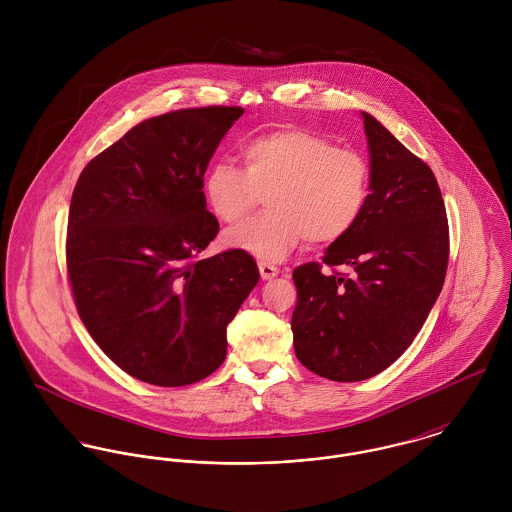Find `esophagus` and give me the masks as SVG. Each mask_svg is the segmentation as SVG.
<instances>
[{
	"instance_id": "34e87169",
	"label": "esophagus",
	"mask_w": 512,
	"mask_h": 512,
	"mask_svg": "<svg viewBox=\"0 0 512 512\" xmlns=\"http://www.w3.org/2000/svg\"><path fill=\"white\" fill-rule=\"evenodd\" d=\"M258 270H260L262 280H272V278H276L280 274V270L276 266L268 264V262H258Z\"/></svg>"
}]
</instances>
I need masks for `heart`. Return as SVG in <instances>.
Listing matches in <instances>:
<instances>
[{
    "mask_svg": "<svg viewBox=\"0 0 512 512\" xmlns=\"http://www.w3.org/2000/svg\"><path fill=\"white\" fill-rule=\"evenodd\" d=\"M244 169L209 165L203 191L222 222L244 219L266 195L268 211L224 232L228 248L264 262H280L305 238L333 244L361 219L370 169L349 147L303 128H278L242 144Z\"/></svg>",
    "mask_w": 512,
    "mask_h": 512,
    "instance_id": "heart-1",
    "label": "heart"
}]
</instances>
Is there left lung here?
Returning a JSON list of instances; mask_svg holds the SVG:
<instances>
[{"instance_id": "8db88e82", "label": "left lung", "mask_w": 512, "mask_h": 512, "mask_svg": "<svg viewBox=\"0 0 512 512\" xmlns=\"http://www.w3.org/2000/svg\"><path fill=\"white\" fill-rule=\"evenodd\" d=\"M365 124L370 183L355 228L333 242L321 274L309 262L293 270V349L311 372L359 382L392 365L414 341L438 299L449 258V228L434 171L374 116Z\"/></svg>"}]
</instances>
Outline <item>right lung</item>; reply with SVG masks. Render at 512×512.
<instances>
[{"label": "right lung", "mask_w": 512, "mask_h": 512, "mask_svg": "<svg viewBox=\"0 0 512 512\" xmlns=\"http://www.w3.org/2000/svg\"><path fill=\"white\" fill-rule=\"evenodd\" d=\"M236 106L149 118L96 155L71 199L67 268L98 347L130 376L185 386L226 357V325L260 280L254 258H199L219 232L203 177Z\"/></svg>", "instance_id": "add662e5"}]
</instances>
